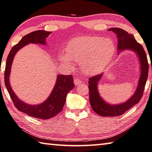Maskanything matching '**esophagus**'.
I'll list each match as a JSON object with an SVG mask.
<instances>
[{"label":"esophagus","mask_w":152,"mask_h":152,"mask_svg":"<svg viewBox=\"0 0 152 152\" xmlns=\"http://www.w3.org/2000/svg\"><path fill=\"white\" fill-rule=\"evenodd\" d=\"M74 84L76 86H78L80 84H81L82 83H83V81H82V80L81 79H79V78H75L74 79Z\"/></svg>","instance_id":"obj_1"}]
</instances>
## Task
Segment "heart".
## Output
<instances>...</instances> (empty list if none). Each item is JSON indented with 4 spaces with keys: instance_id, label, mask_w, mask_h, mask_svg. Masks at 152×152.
Here are the masks:
<instances>
[{
    "instance_id": "1",
    "label": "heart",
    "mask_w": 152,
    "mask_h": 152,
    "mask_svg": "<svg viewBox=\"0 0 152 152\" xmlns=\"http://www.w3.org/2000/svg\"><path fill=\"white\" fill-rule=\"evenodd\" d=\"M115 52L110 38L101 37H80L72 38L66 47V54H58L59 60L70 65V60L81 62L82 68L88 74L98 72L108 62Z\"/></svg>"
}]
</instances>
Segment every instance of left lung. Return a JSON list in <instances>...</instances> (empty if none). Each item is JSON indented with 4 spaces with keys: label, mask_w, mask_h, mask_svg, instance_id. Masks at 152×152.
I'll use <instances>...</instances> for the list:
<instances>
[{
    "label": "left lung",
    "mask_w": 152,
    "mask_h": 152,
    "mask_svg": "<svg viewBox=\"0 0 152 152\" xmlns=\"http://www.w3.org/2000/svg\"><path fill=\"white\" fill-rule=\"evenodd\" d=\"M114 32L118 38V54L124 50H131L136 54L140 63V76L136 90L133 96L124 103L112 105L106 103L99 94L98 90V82L102 78V74L91 77L88 81L90 103L92 110L101 116H118L124 114L129 109L137 104L141 100L144 91L148 76L149 64L143 46L136 41L133 34L122 28H112L107 30ZM152 70V69H151Z\"/></svg>",
    "instance_id": "1"
}]
</instances>
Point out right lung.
Segmentation results:
<instances>
[{
  "label": "right lung",
  "mask_w": 152,
  "mask_h": 152,
  "mask_svg": "<svg viewBox=\"0 0 152 152\" xmlns=\"http://www.w3.org/2000/svg\"><path fill=\"white\" fill-rule=\"evenodd\" d=\"M51 34L45 30H37L30 32L22 38L10 50L8 55L4 72V84L15 107L18 110L30 116L38 119H49L53 118L62 111L64 106L67 94L74 88L73 76L72 75H58L56 82L50 95L43 103L38 105H30L19 99L10 86L9 77L11 66L16 52L29 43L46 45V38Z\"/></svg>",
  "instance_id": "obj_1"
}]
</instances>
